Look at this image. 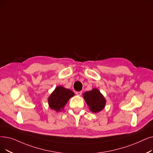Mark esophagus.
I'll return each instance as SVG.
<instances>
[{
    "label": "esophagus",
    "instance_id": "esophagus-1",
    "mask_svg": "<svg viewBox=\"0 0 153 153\" xmlns=\"http://www.w3.org/2000/svg\"><path fill=\"white\" fill-rule=\"evenodd\" d=\"M76 94L77 96H81V94H82V91H76Z\"/></svg>",
    "mask_w": 153,
    "mask_h": 153
}]
</instances>
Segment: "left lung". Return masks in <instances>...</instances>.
<instances>
[{
  "mask_svg": "<svg viewBox=\"0 0 153 153\" xmlns=\"http://www.w3.org/2000/svg\"><path fill=\"white\" fill-rule=\"evenodd\" d=\"M83 96L86 103L92 112L96 113L104 109L105 105V100L97 89L95 88L90 91L85 92L83 94Z\"/></svg>",
  "mask_w": 153,
  "mask_h": 153,
  "instance_id": "1",
  "label": "left lung"
}]
</instances>
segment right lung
Wrapping results in <instances>:
<instances>
[{"label": "right lung", "mask_w": 153, "mask_h": 153, "mask_svg": "<svg viewBox=\"0 0 153 153\" xmlns=\"http://www.w3.org/2000/svg\"><path fill=\"white\" fill-rule=\"evenodd\" d=\"M74 95V93L72 91L65 89L62 86H58L48 99L50 108L56 111L63 109L69 99Z\"/></svg>", "instance_id": "obj_1"}]
</instances>
